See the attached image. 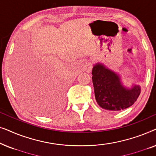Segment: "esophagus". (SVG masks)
Here are the masks:
<instances>
[{
    "label": "esophagus",
    "instance_id": "34e87169",
    "mask_svg": "<svg viewBox=\"0 0 156 156\" xmlns=\"http://www.w3.org/2000/svg\"><path fill=\"white\" fill-rule=\"evenodd\" d=\"M92 67H93L92 63L90 62H87L84 65V71L89 73V72H91V69H92Z\"/></svg>",
    "mask_w": 156,
    "mask_h": 156
}]
</instances>
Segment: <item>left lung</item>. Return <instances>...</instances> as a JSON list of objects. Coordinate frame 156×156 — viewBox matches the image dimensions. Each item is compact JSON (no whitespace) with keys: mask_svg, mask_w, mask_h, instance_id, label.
I'll list each match as a JSON object with an SVG mask.
<instances>
[{"mask_svg":"<svg viewBox=\"0 0 156 156\" xmlns=\"http://www.w3.org/2000/svg\"><path fill=\"white\" fill-rule=\"evenodd\" d=\"M91 74L96 101L102 108L125 109L133 105L140 95L139 85H133L131 89L123 87L120 76L102 64H96Z\"/></svg>","mask_w":156,"mask_h":156,"instance_id":"obj_1","label":"left lung"}]
</instances>
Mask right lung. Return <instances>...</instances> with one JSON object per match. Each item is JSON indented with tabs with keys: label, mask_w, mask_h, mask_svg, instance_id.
I'll return each mask as SVG.
<instances>
[{
	"label": "right lung",
	"mask_w": 156,
	"mask_h": 156,
	"mask_svg": "<svg viewBox=\"0 0 156 156\" xmlns=\"http://www.w3.org/2000/svg\"><path fill=\"white\" fill-rule=\"evenodd\" d=\"M46 74L44 71L43 73L42 71L30 72L27 80L28 88L24 92L25 101L33 111L41 115L57 113L65 101V91L58 85L55 75L52 74L47 80Z\"/></svg>",
	"instance_id": "add662e5"
}]
</instances>
